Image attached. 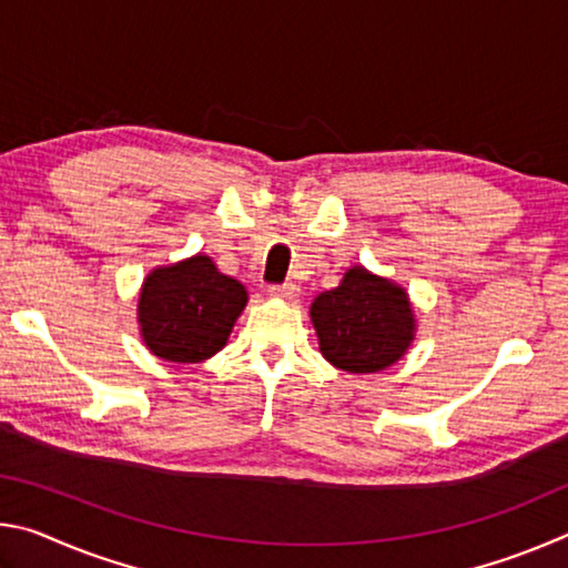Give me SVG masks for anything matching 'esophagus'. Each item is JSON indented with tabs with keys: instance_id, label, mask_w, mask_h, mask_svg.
I'll use <instances>...</instances> for the list:
<instances>
[{
	"instance_id": "esophagus-1",
	"label": "esophagus",
	"mask_w": 568,
	"mask_h": 568,
	"mask_svg": "<svg viewBox=\"0 0 568 568\" xmlns=\"http://www.w3.org/2000/svg\"><path fill=\"white\" fill-rule=\"evenodd\" d=\"M267 293L273 297H283V301H293V297H297V293H301V287L295 283H283V285H271L267 287Z\"/></svg>"
}]
</instances>
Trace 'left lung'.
Segmentation results:
<instances>
[{
    "mask_svg": "<svg viewBox=\"0 0 568 568\" xmlns=\"http://www.w3.org/2000/svg\"><path fill=\"white\" fill-rule=\"evenodd\" d=\"M323 358L348 373H378L403 358L416 335L408 293L355 265L311 305Z\"/></svg>",
    "mask_w": 568,
    "mask_h": 568,
    "instance_id": "left-lung-1",
    "label": "left lung"
}]
</instances>
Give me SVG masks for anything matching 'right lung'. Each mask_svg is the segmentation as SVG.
<instances>
[{
  "instance_id": "right-lung-1",
  "label": "right lung",
  "mask_w": 568,
  "mask_h": 568,
  "mask_svg": "<svg viewBox=\"0 0 568 568\" xmlns=\"http://www.w3.org/2000/svg\"><path fill=\"white\" fill-rule=\"evenodd\" d=\"M245 303V287L207 255L155 267L138 301L142 341L162 361L203 363L225 348Z\"/></svg>"
}]
</instances>
